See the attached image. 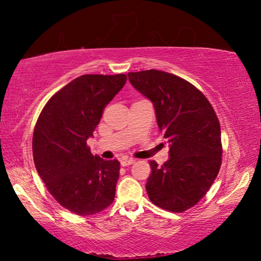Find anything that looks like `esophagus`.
Masks as SVG:
<instances>
[{
    "label": "esophagus",
    "instance_id": "obj_1",
    "mask_svg": "<svg viewBox=\"0 0 261 261\" xmlns=\"http://www.w3.org/2000/svg\"><path fill=\"white\" fill-rule=\"evenodd\" d=\"M132 163H135V160H134V159H123V160L121 161V165H122L123 167L131 166Z\"/></svg>",
    "mask_w": 261,
    "mask_h": 261
}]
</instances>
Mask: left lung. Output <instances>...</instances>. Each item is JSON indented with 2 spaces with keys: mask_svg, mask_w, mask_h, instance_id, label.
I'll return each mask as SVG.
<instances>
[{
  "mask_svg": "<svg viewBox=\"0 0 261 261\" xmlns=\"http://www.w3.org/2000/svg\"><path fill=\"white\" fill-rule=\"evenodd\" d=\"M127 76L153 102L158 125L170 144L169 160L162 166L149 161L148 198L162 210L182 213L202 199L219 174V118L204 93L183 78L153 69Z\"/></svg>",
  "mask_w": 261,
  "mask_h": 261,
  "instance_id": "obj_1",
  "label": "left lung"
}]
</instances>
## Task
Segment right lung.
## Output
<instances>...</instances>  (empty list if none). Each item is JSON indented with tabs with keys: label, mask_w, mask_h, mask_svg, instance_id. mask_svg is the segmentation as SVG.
<instances>
[{
	"label": "right lung",
	"mask_w": 261,
	"mask_h": 261,
	"mask_svg": "<svg viewBox=\"0 0 261 261\" xmlns=\"http://www.w3.org/2000/svg\"><path fill=\"white\" fill-rule=\"evenodd\" d=\"M126 74H83L61 88L35 123L32 151L39 176L59 204L87 216L113 204L120 162L91 153L103 109L126 83Z\"/></svg>",
	"instance_id": "obj_1"
}]
</instances>
